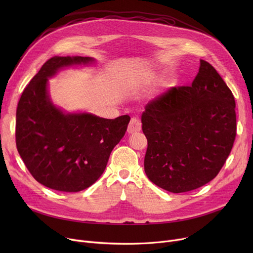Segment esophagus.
Wrapping results in <instances>:
<instances>
[{"mask_svg":"<svg viewBox=\"0 0 253 253\" xmlns=\"http://www.w3.org/2000/svg\"><path fill=\"white\" fill-rule=\"evenodd\" d=\"M141 130V122L139 121V119L137 118H132L131 121L128 125V133H135V132H138Z\"/></svg>","mask_w":253,"mask_h":253,"instance_id":"34e87169","label":"esophagus"}]
</instances>
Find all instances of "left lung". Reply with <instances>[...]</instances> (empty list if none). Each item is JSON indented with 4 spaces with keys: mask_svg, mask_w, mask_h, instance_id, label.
I'll list each match as a JSON object with an SVG mask.
<instances>
[{
    "mask_svg": "<svg viewBox=\"0 0 253 253\" xmlns=\"http://www.w3.org/2000/svg\"><path fill=\"white\" fill-rule=\"evenodd\" d=\"M235 108L230 88L202 59L191 86L172 87L150 101L141 115L149 179L175 194L213 179L235 141Z\"/></svg>",
    "mask_w": 253,
    "mask_h": 253,
    "instance_id": "left-lung-1",
    "label": "left lung"
}]
</instances>
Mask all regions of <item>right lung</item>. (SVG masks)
<instances>
[{
    "label": "right lung",
    "mask_w": 253,
    "mask_h": 253,
    "mask_svg": "<svg viewBox=\"0 0 253 253\" xmlns=\"http://www.w3.org/2000/svg\"><path fill=\"white\" fill-rule=\"evenodd\" d=\"M93 61L82 56L48 59L24 88L17 105V151L34 178L52 190L76 193L94 183L130 121L128 115L111 120L88 113L66 114L50 100L48 78L66 66Z\"/></svg>",
    "instance_id": "add662e5"
}]
</instances>
